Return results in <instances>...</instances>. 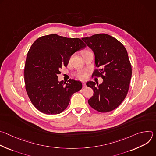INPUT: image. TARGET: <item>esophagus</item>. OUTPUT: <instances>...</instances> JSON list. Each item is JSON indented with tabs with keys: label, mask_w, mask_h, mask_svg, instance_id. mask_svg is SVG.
I'll return each mask as SVG.
<instances>
[{
	"label": "esophagus",
	"mask_w": 156,
	"mask_h": 156,
	"mask_svg": "<svg viewBox=\"0 0 156 156\" xmlns=\"http://www.w3.org/2000/svg\"><path fill=\"white\" fill-rule=\"evenodd\" d=\"M82 83H83V87H85L86 86L85 81H83V82H82Z\"/></svg>",
	"instance_id": "esophagus-1"
}]
</instances>
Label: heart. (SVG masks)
I'll return each instance as SVG.
<instances>
[{
    "label": "heart",
    "instance_id": "heart-1",
    "mask_svg": "<svg viewBox=\"0 0 156 156\" xmlns=\"http://www.w3.org/2000/svg\"><path fill=\"white\" fill-rule=\"evenodd\" d=\"M87 52V51H85V52H84H84ZM86 73H83V72H80V73H78L77 74V77H78V78H80V79H81V80L84 79V78H86Z\"/></svg>",
    "mask_w": 156,
    "mask_h": 156
}]
</instances>
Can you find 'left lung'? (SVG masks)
I'll return each mask as SVG.
<instances>
[{"label": "left lung", "mask_w": 156, "mask_h": 156, "mask_svg": "<svg viewBox=\"0 0 156 156\" xmlns=\"http://www.w3.org/2000/svg\"><path fill=\"white\" fill-rule=\"evenodd\" d=\"M94 54L97 67L93 76H101L103 81H87L93 96L88 100L90 105L99 112L116 108L125 99L131 78V66L127 51L117 39L107 34H97L81 39Z\"/></svg>", "instance_id": "left-lung-1"}]
</instances>
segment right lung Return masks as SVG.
I'll use <instances>...</instances> for the list:
<instances>
[{
    "label": "right lung",
    "mask_w": 156,
    "mask_h": 156,
    "mask_svg": "<svg viewBox=\"0 0 156 156\" xmlns=\"http://www.w3.org/2000/svg\"><path fill=\"white\" fill-rule=\"evenodd\" d=\"M86 46L79 38L55 34L40 37L32 44L25 62V83L30 99L40 112L61 113L73 94L82 88L81 82L73 79L68 83L59 81L57 75L62 66H67L70 57Z\"/></svg>",
    "instance_id": "add662e5"
}]
</instances>
